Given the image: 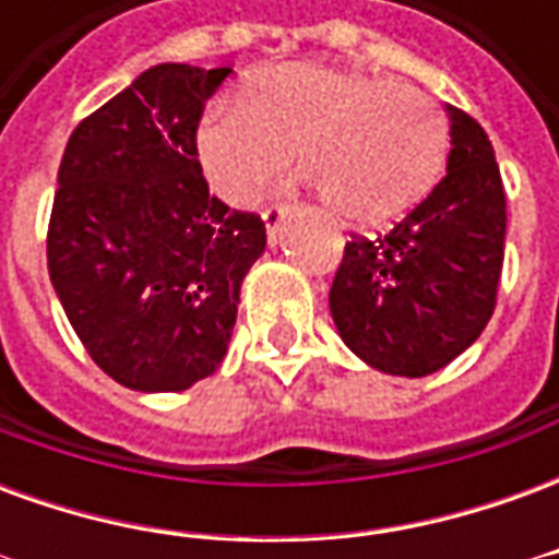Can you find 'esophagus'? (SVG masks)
Here are the masks:
<instances>
[{"instance_id":"esophagus-1","label":"esophagus","mask_w":559,"mask_h":559,"mask_svg":"<svg viewBox=\"0 0 559 559\" xmlns=\"http://www.w3.org/2000/svg\"><path fill=\"white\" fill-rule=\"evenodd\" d=\"M284 218H287V206H269L266 212H263V221H266V236L272 245L278 242L281 224H284Z\"/></svg>"}]
</instances>
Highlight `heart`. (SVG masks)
<instances>
[{
	"label": "heart",
	"instance_id": "1",
	"mask_svg": "<svg viewBox=\"0 0 559 559\" xmlns=\"http://www.w3.org/2000/svg\"><path fill=\"white\" fill-rule=\"evenodd\" d=\"M197 160L215 194L248 203L290 167L326 194L335 215L386 224L431 191L449 131L437 104L404 83L353 68L287 62L245 80L239 102L197 128Z\"/></svg>",
	"mask_w": 559,
	"mask_h": 559
}]
</instances>
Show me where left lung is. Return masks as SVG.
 <instances>
[{
	"label": "left lung",
	"instance_id": "8db88e82",
	"mask_svg": "<svg viewBox=\"0 0 559 559\" xmlns=\"http://www.w3.org/2000/svg\"><path fill=\"white\" fill-rule=\"evenodd\" d=\"M452 152L431 194L386 236L344 248L329 311L383 374L428 377L488 326L503 272L506 194L488 134L445 104Z\"/></svg>",
	"mask_w": 559,
	"mask_h": 559
}]
</instances>
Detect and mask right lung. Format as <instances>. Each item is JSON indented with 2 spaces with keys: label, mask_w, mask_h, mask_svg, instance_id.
<instances>
[{
  "label": "right lung",
  "mask_w": 559,
  "mask_h": 559,
  "mask_svg": "<svg viewBox=\"0 0 559 559\" xmlns=\"http://www.w3.org/2000/svg\"><path fill=\"white\" fill-rule=\"evenodd\" d=\"M230 68L164 62L86 116L59 164L47 269L95 365L138 392H182L227 356L266 227L209 194L203 104Z\"/></svg>",
  "instance_id": "right-lung-1"
}]
</instances>
